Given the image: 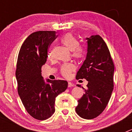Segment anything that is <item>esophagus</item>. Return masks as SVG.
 Masks as SVG:
<instances>
[{
	"instance_id": "esophagus-1",
	"label": "esophagus",
	"mask_w": 132,
	"mask_h": 132,
	"mask_svg": "<svg viewBox=\"0 0 132 132\" xmlns=\"http://www.w3.org/2000/svg\"><path fill=\"white\" fill-rule=\"evenodd\" d=\"M68 87H73V86H75V84H72V83H71V82H68Z\"/></svg>"
}]
</instances>
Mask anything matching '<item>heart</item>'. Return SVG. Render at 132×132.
<instances>
[{
  "mask_svg": "<svg viewBox=\"0 0 132 132\" xmlns=\"http://www.w3.org/2000/svg\"><path fill=\"white\" fill-rule=\"evenodd\" d=\"M61 43L71 52V56L77 60H80L84 57L85 50L84 47L79 45L77 38L71 33H67L61 39ZM52 56L51 54L50 57ZM76 67L73 63L68 62L62 65L60 72L65 78H69L71 73L75 70Z\"/></svg>",
  "mask_w": 132,
  "mask_h": 132,
  "instance_id": "heart-1",
  "label": "heart"
}]
</instances>
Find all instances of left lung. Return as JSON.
<instances>
[{
	"label": "left lung",
	"instance_id": "obj_1",
	"mask_svg": "<svg viewBox=\"0 0 132 132\" xmlns=\"http://www.w3.org/2000/svg\"><path fill=\"white\" fill-rule=\"evenodd\" d=\"M86 39L87 56L76 79L84 78L88 84L75 110L81 118L91 119L103 112L110 100L114 89V64L107 44L100 36H92Z\"/></svg>",
	"mask_w": 132,
	"mask_h": 132
}]
</instances>
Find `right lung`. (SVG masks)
<instances>
[{
	"label": "right lung",
	"instance_id": "obj_1",
	"mask_svg": "<svg viewBox=\"0 0 132 132\" xmlns=\"http://www.w3.org/2000/svg\"><path fill=\"white\" fill-rule=\"evenodd\" d=\"M57 38L56 32L41 30L32 33L22 44L16 69L18 93L27 112L34 119L45 120L55 112V98L68 87V82L41 76L48 50Z\"/></svg>",
	"mask_w": 132,
	"mask_h": 132
}]
</instances>
